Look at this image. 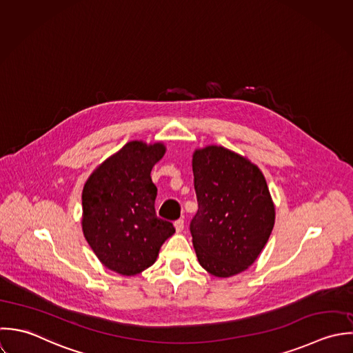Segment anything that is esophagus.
<instances>
[{
	"label": "esophagus",
	"mask_w": 353,
	"mask_h": 353,
	"mask_svg": "<svg viewBox=\"0 0 353 353\" xmlns=\"http://www.w3.org/2000/svg\"><path fill=\"white\" fill-rule=\"evenodd\" d=\"M183 226H185V221H183V219H178V221L174 222V228H175V230H176L178 233L183 230Z\"/></svg>",
	"instance_id": "esophagus-1"
}]
</instances>
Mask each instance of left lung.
I'll return each mask as SVG.
<instances>
[{
    "instance_id": "1",
    "label": "left lung",
    "mask_w": 353,
    "mask_h": 353,
    "mask_svg": "<svg viewBox=\"0 0 353 353\" xmlns=\"http://www.w3.org/2000/svg\"><path fill=\"white\" fill-rule=\"evenodd\" d=\"M193 175L199 210L190 233L197 259L215 276L235 275L257 259L274 228L264 175L223 146L196 150Z\"/></svg>"
}]
</instances>
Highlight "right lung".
I'll return each instance as SVG.
<instances>
[{"instance_id":"right-lung-1","label":"right lung","mask_w":353,"mask_h":353,"mask_svg":"<svg viewBox=\"0 0 353 353\" xmlns=\"http://www.w3.org/2000/svg\"><path fill=\"white\" fill-rule=\"evenodd\" d=\"M163 143H125L88 179L82 193V229L100 261L121 275L150 267L163 242L175 233L157 218V188L150 171L164 156Z\"/></svg>"}]
</instances>
